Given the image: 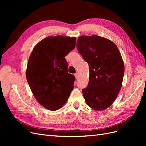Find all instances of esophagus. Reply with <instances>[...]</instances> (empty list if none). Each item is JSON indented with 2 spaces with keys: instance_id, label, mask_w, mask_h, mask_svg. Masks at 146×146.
<instances>
[{
  "instance_id": "34e87169",
  "label": "esophagus",
  "mask_w": 146,
  "mask_h": 146,
  "mask_svg": "<svg viewBox=\"0 0 146 146\" xmlns=\"http://www.w3.org/2000/svg\"><path fill=\"white\" fill-rule=\"evenodd\" d=\"M74 75H75V77H76V78H78V74L77 72V73L75 74Z\"/></svg>"
}]
</instances>
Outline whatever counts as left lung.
Wrapping results in <instances>:
<instances>
[{
  "label": "left lung",
  "instance_id": "left-lung-1",
  "mask_svg": "<svg viewBox=\"0 0 146 146\" xmlns=\"http://www.w3.org/2000/svg\"><path fill=\"white\" fill-rule=\"evenodd\" d=\"M77 48L90 68L89 83L82 90L86 103L101 111L116 100L124 74V64L115 44L97 35L82 36Z\"/></svg>",
  "mask_w": 146,
  "mask_h": 146
}]
</instances>
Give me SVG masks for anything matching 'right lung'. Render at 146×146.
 <instances>
[{
  "instance_id": "add662e5",
  "label": "right lung",
  "mask_w": 146,
  "mask_h": 146,
  "mask_svg": "<svg viewBox=\"0 0 146 146\" xmlns=\"http://www.w3.org/2000/svg\"><path fill=\"white\" fill-rule=\"evenodd\" d=\"M76 38L48 36L35 46L26 70V78L35 98L44 108L55 111L67 102L75 76L68 72L65 56L74 49Z\"/></svg>"
}]
</instances>
